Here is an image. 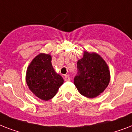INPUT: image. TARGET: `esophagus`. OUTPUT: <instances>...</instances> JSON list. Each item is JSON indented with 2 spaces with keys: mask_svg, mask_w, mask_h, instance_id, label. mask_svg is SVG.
<instances>
[{
  "mask_svg": "<svg viewBox=\"0 0 132 132\" xmlns=\"http://www.w3.org/2000/svg\"><path fill=\"white\" fill-rule=\"evenodd\" d=\"M64 80L66 81H68L70 80V78L69 75H64Z\"/></svg>",
  "mask_w": 132,
  "mask_h": 132,
  "instance_id": "obj_1",
  "label": "esophagus"
}]
</instances>
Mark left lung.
Segmentation results:
<instances>
[{
  "label": "left lung",
  "mask_w": 132,
  "mask_h": 132,
  "mask_svg": "<svg viewBox=\"0 0 132 132\" xmlns=\"http://www.w3.org/2000/svg\"><path fill=\"white\" fill-rule=\"evenodd\" d=\"M77 70L74 84L85 97L99 96L109 85L111 78L109 66L97 53L85 51L83 58L77 62Z\"/></svg>",
  "instance_id": "left-lung-1"
}]
</instances>
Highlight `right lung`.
Masks as SVG:
<instances>
[{
	"mask_svg": "<svg viewBox=\"0 0 132 132\" xmlns=\"http://www.w3.org/2000/svg\"><path fill=\"white\" fill-rule=\"evenodd\" d=\"M26 83L38 98L47 101L57 94L64 79L55 72L49 54L40 53L33 59L26 71Z\"/></svg>",
	"mask_w": 132,
	"mask_h": 132,
	"instance_id": "add662e5",
	"label": "right lung"
}]
</instances>
